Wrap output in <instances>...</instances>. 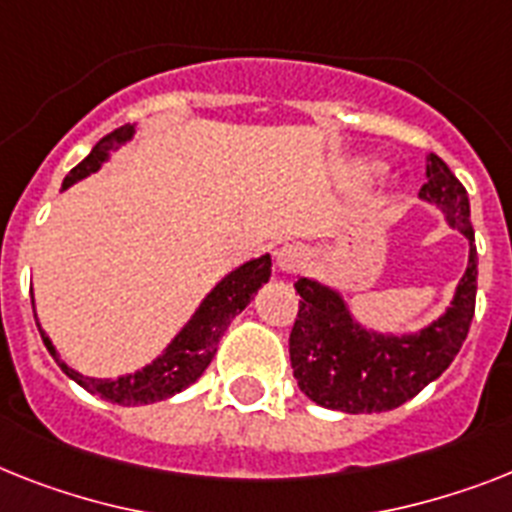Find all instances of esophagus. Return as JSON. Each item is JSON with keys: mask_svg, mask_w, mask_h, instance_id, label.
<instances>
[{"mask_svg": "<svg viewBox=\"0 0 512 512\" xmlns=\"http://www.w3.org/2000/svg\"><path fill=\"white\" fill-rule=\"evenodd\" d=\"M306 259H308L306 248L295 246L293 243V246H285L280 253H277V266H280V272L293 274V272H298L303 264H306Z\"/></svg>", "mask_w": 512, "mask_h": 512, "instance_id": "1", "label": "esophagus"}]
</instances>
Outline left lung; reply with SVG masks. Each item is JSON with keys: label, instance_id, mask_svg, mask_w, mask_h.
Instances as JSON below:
<instances>
[{"label": "left lung", "instance_id": "1", "mask_svg": "<svg viewBox=\"0 0 512 512\" xmlns=\"http://www.w3.org/2000/svg\"><path fill=\"white\" fill-rule=\"evenodd\" d=\"M418 196L447 214L471 240L468 269L445 316L418 335H374L350 319L340 295L314 280L295 282L301 293L290 332V363L303 395L345 413L392 411L442 374L466 342L476 308L479 256L474 246L468 193L437 154L426 156V183Z\"/></svg>", "mask_w": 512, "mask_h": 512}]
</instances>
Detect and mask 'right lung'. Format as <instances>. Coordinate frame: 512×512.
I'll return each instance as SVG.
<instances>
[{
  "label": "right lung",
  "instance_id": "add662e5",
  "mask_svg": "<svg viewBox=\"0 0 512 512\" xmlns=\"http://www.w3.org/2000/svg\"><path fill=\"white\" fill-rule=\"evenodd\" d=\"M130 135H133V128H130V125H122V128L104 135V138L94 146V151H91L78 167L70 170V175H67L65 183H62V188H70L73 183H78V180H83L86 175L99 170L101 162L109 156V151L128 141ZM269 274H272V259H269V253L261 256V259L248 261V264H243L232 274H227L225 280L219 282V285L206 295V301L201 303V308H198L196 314H193V319L185 324L183 332L167 345V350H164L162 356L156 358L154 363H149L146 369L128 374V377H80L78 371L70 369L65 361H59L52 340L44 335V329H38H41V340H44L46 350H49L54 356V361L59 363V369L65 371L70 379H75L83 390L94 392L99 398L117 405L156 403V400L172 398L175 392L185 390L188 384H193L201 374H204L206 366H209L211 358H214V353H217L219 337L225 335V329L230 327L232 319L251 303L253 293L269 280Z\"/></svg>",
  "mask_w": 512,
  "mask_h": 512
}]
</instances>
